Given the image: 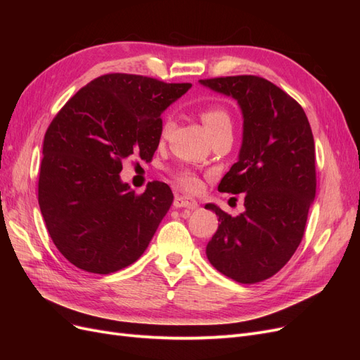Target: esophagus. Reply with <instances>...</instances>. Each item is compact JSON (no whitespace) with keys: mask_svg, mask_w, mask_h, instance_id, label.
Returning a JSON list of instances; mask_svg holds the SVG:
<instances>
[{"mask_svg":"<svg viewBox=\"0 0 360 360\" xmlns=\"http://www.w3.org/2000/svg\"><path fill=\"white\" fill-rule=\"evenodd\" d=\"M174 207H176V209H197L198 202L195 201L193 198L181 197V195H177V197L174 198Z\"/></svg>","mask_w":360,"mask_h":360,"instance_id":"esophagus-1","label":"esophagus"}]
</instances>
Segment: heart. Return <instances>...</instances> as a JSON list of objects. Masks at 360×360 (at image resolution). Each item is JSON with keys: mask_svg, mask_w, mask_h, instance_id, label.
I'll list each match as a JSON object with an SVG mask.
<instances>
[{"mask_svg": "<svg viewBox=\"0 0 360 360\" xmlns=\"http://www.w3.org/2000/svg\"><path fill=\"white\" fill-rule=\"evenodd\" d=\"M202 123L209 132L210 138L221 134V132H233V118L224 106L221 105H210L204 108L201 111ZM171 127V117L165 118V123H163V134ZM176 180L179 181L180 186L188 191H197L200 186V179L197 174L191 169H179L176 171Z\"/></svg>", "mask_w": 360, "mask_h": 360, "instance_id": "b5f03b06", "label": "heart"}]
</instances>
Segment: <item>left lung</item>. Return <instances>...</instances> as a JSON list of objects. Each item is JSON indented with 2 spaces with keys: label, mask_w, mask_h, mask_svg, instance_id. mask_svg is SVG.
Instances as JSON below:
<instances>
[{
  "label": "left lung",
  "mask_w": 360,
  "mask_h": 360,
  "mask_svg": "<svg viewBox=\"0 0 360 360\" xmlns=\"http://www.w3.org/2000/svg\"><path fill=\"white\" fill-rule=\"evenodd\" d=\"M200 84L233 97L243 115L238 160L217 189L245 193V212L231 216L205 204L219 217L205 254L222 275L255 284L278 274L302 242L317 188L312 130L303 108L259 76H225Z\"/></svg>",
  "instance_id": "obj_1"
}]
</instances>
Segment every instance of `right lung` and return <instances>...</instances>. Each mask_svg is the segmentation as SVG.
<instances>
[{"mask_svg": "<svg viewBox=\"0 0 360 360\" xmlns=\"http://www.w3.org/2000/svg\"><path fill=\"white\" fill-rule=\"evenodd\" d=\"M191 86L108 73L52 120L43 139L39 205L53 245L73 266L108 275L144 254L174 195L162 181L136 195L118 174L130 156L151 160L160 114Z\"/></svg>", "mask_w": 360, "mask_h": 360, "instance_id": "1", "label": "right lung"}]
</instances>
